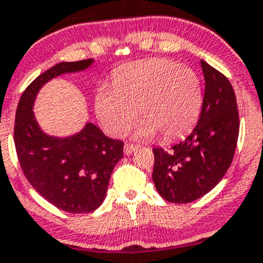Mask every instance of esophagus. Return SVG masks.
<instances>
[{
	"instance_id": "1",
	"label": "esophagus",
	"mask_w": 263,
	"mask_h": 263,
	"mask_svg": "<svg viewBox=\"0 0 263 263\" xmlns=\"http://www.w3.org/2000/svg\"><path fill=\"white\" fill-rule=\"evenodd\" d=\"M136 149H137V146L132 145V144H126V145H124V154H126V156H129V154L135 153V152H136Z\"/></svg>"
}]
</instances>
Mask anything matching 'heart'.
<instances>
[{
	"label": "heart",
	"mask_w": 263,
	"mask_h": 263,
	"mask_svg": "<svg viewBox=\"0 0 263 263\" xmlns=\"http://www.w3.org/2000/svg\"><path fill=\"white\" fill-rule=\"evenodd\" d=\"M201 107L202 87L196 71L166 58L120 67L112 76V90L101 87L95 97L96 115L114 137L129 131L139 111V140L183 136L196 124Z\"/></svg>",
	"instance_id": "1"
}]
</instances>
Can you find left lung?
<instances>
[{
  "label": "left lung",
  "mask_w": 263,
  "mask_h": 263,
  "mask_svg": "<svg viewBox=\"0 0 263 263\" xmlns=\"http://www.w3.org/2000/svg\"><path fill=\"white\" fill-rule=\"evenodd\" d=\"M205 95L200 119L183 141L168 151L154 148L153 178L159 195L174 203L198 200L231 166L239 137L234 88L223 73L201 61Z\"/></svg>",
  "instance_id": "obj_1"
}]
</instances>
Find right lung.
Listing matches in <instances>:
<instances>
[{
	"label": "right lung",
	"mask_w": 263,
	"mask_h": 263,
	"mask_svg": "<svg viewBox=\"0 0 263 263\" xmlns=\"http://www.w3.org/2000/svg\"><path fill=\"white\" fill-rule=\"evenodd\" d=\"M93 62H61L39 75L22 95L15 115L14 143L24 175L51 205L73 214L90 213L104 202L112 170L123 158V143L92 122L70 136H51L40 127L33 106L46 83L82 72Z\"/></svg>",
	"instance_id": "obj_1"
}]
</instances>
